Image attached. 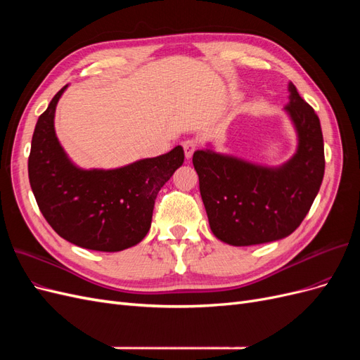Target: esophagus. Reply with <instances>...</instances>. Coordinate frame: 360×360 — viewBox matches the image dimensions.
Here are the masks:
<instances>
[{"label":"esophagus","instance_id":"34e87169","mask_svg":"<svg viewBox=\"0 0 360 360\" xmlns=\"http://www.w3.org/2000/svg\"><path fill=\"white\" fill-rule=\"evenodd\" d=\"M197 148H198L197 139H186L183 143V150H184V156H186V159H191Z\"/></svg>","mask_w":360,"mask_h":360}]
</instances>
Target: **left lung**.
I'll return each mask as SVG.
<instances>
[{"instance_id":"obj_1","label":"left lung","mask_w":360,"mask_h":360,"mask_svg":"<svg viewBox=\"0 0 360 360\" xmlns=\"http://www.w3.org/2000/svg\"><path fill=\"white\" fill-rule=\"evenodd\" d=\"M285 106L299 135L297 153L279 168L198 150L192 162L213 234L233 246L279 240L302 224L324 176L320 118L290 84Z\"/></svg>"}]
</instances>
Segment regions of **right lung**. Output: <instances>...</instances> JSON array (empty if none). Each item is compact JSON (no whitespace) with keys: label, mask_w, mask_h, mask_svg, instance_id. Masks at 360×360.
Here are the masks:
<instances>
[{"label":"right lung","mask_w":360,"mask_h":360,"mask_svg":"<svg viewBox=\"0 0 360 360\" xmlns=\"http://www.w3.org/2000/svg\"><path fill=\"white\" fill-rule=\"evenodd\" d=\"M53 96L31 139L28 177L41 214L60 237L91 250L117 252L139 243L150 230L160 188L184 160L169 153L117 169H79L64 153L53 129L60 96Z\"/></svg>","instance_id":"1"}]
</instances>
